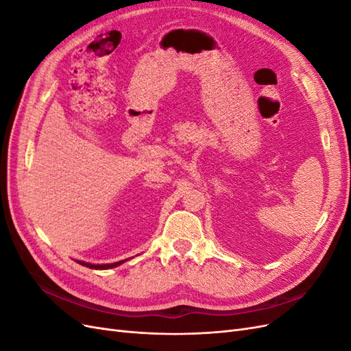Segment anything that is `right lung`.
I'll return each mask as SVG.
<instances>
[{
    "mask_svg": "<svg viewBox=\"0 0 351 351\" xmlns=\"http://www.w3.org/2000/svg\"><path fill=\"white\" fill-rule=\"evenodd\" d=\"M124 261L120 262H115V263H107V265H92V263H84V262H79L80 265H84V267H89L92 269H108V268H114V267H119Z\"/></svg>",
    "mask_w": 351,
    "mask_h": 351,
    "instance_id": "obj_1",
    "label": "right lung"
}]
</instances>
